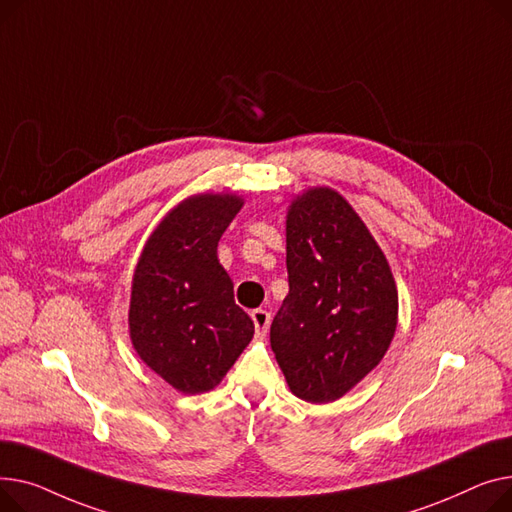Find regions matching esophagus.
<instances>
[{"label": "esophagus", "mask_w": 512, "mask_h": 512, "mask_svg": "<svg viewBox=\"0 0 512 512\" xmlns=\"http://www.w3.org/2000/svg\"><path fill=\"white\" fill-rule=\"evenodd\" d=\"M252 320H254V328H256V337L264 339L268 333V326H270V314L262 308L252 312Z\"/></svg>", "instance_id": "1"}]
</instances>
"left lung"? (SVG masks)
<instances>
[{"instance_id": "1", "label": "left lung", "mask_w": 512, "mask_h": 512, "mask_svg": "<svg viewBox=\"0 0 512 512\" xmlns=\"http://www.w3.org/2000/svg\"><path fill=\"white\" fill-rule=\"evenodd\" d=\"M287 275L289 295L270 324V347L295 397L337 401L393 341V273L351 204L314 188L289 208Z\"/></svg>"}]
</instances>
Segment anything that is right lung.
<instances>
[{"mask_svg": "<svg viewBox=\"0 0 512 512\" xmlns=\"http://www.w3.org/2000/svg\"><path fill=\"white\" fill-rule=\"evenodd\" d=\"M242 204L231 194L188 198L150 235L136 266L128 320L134 349L179 393L217 386L254 337L217 258Z\"/></svg>", "mask_w": 512, "mask_h": 512, "instance_id": "1", "label": "right lung"}]
</instances>
